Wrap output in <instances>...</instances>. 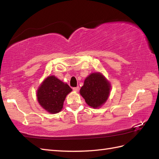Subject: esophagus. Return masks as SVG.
<instances>
[{
  "instance_id": "esophagus-1",
  "label": "esophagus",
  "mask_w": 159,
  "mask_h": 159,
  "mask_svg": "<svg viewBox=\"0 0 159 159\" xmlns=\"http://www.w3.org/2000/svg\"><path fill=\"white\" fill-rule=\"evenodd\" d=\"M73 90L74 91V92H78V91L79 90V87L78 86V87H74Z\"/></svg>"
}]
</instances>
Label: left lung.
<instances>
[{"label": "left lung", "instance_id": "8db88e82", "mask_svg": "<svg viewBox=\"0 0 159 159\" xmlns=\"http://www.w3.org/2000/svg\"><path fill=\"white\" fill-rule=\"evenodd\" d=\"M111 87L109 82L102 74L92 73L85 79L80 93L89 106L96 109L106 102Z\"/></svg>", "mask_w": 159, "mask_h": 159}]
</instances>
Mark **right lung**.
Segmentation results:
<instances>
[{
	"label": "right lung",
	"instance_id": "right-lung-1",
	"mask_svg": "<svg viewBox=\"0 0 159 159\" xmlns=\"http://www.w3.org/2000/svg\"><path fill=\"white\" fill-rule=\"evenodd\" d=\"M67 83L55 76H50L43 80L37 92L38 102L50 113H57L63 109L66 96L72 92Z\"/></svg>",
	"mask_w": 159,
	"mask_h": 159
}]
</instances>
